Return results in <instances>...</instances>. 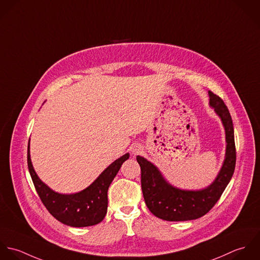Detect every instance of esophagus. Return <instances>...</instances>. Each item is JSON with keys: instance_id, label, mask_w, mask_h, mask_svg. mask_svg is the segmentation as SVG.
I'll use <instances>...</instances> for the list:
<instances>
[{"instance_id": "34e87169", "label": "esophagus", "mask_w": 260, "mask_h": 260, "mask_svg": "<svg viewBox=\"0 0 260 260\" xmlns=\"http://www.w3.org/2000/svg\"><path fill=\"white\" fill-rule=\"evenodd\" d=\"M142 150H143V149H142V147H141L140 145H135V146L132 147V153H133V155H135V156H136V155H139Z\"/></svg>"}]
</instances>
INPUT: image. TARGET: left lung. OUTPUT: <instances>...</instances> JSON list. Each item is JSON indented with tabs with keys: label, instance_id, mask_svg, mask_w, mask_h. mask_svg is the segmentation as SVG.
Masks as SVG:
<instances>
[{
	"label": "left lung",
	"instance_id": "left-lung-1",
	"mask_svg": "<svg viewBox=\"0 0 260 260\" xmlns=\"http://www.w3.org/2000/svg\"><path fill=\"white\" fill-rule=\"evenodd\" d=\"M209 105L221 119L225 131L226 150L222 167L215 180L203 189L184 190L170 184L158 168L144 156H137L142 171V190L146 205L159 219L188 221L198 219L217 203L229 184L235 169L236 151L231 115L223 101L211 91Z\"/></svg>",
	"mask_w": 260,
	"mask_h": 260
}]
</instances>
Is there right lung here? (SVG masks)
I'll use <instances>...</instances> for the list:
<instances>
[{
	"mask_svg": "<svg viewBox=\"0 0 260 260\" xmlns=\"http://www.w3.org/2000/svg\"><path fill=\"white\" fill-rule=\"evenodd\" d=\"M129 154L118 157L85 189L73 194H61L48 187L36 174L28 145V168L36 191L54 218L71 227H87L101 223L107 212V190Z\"/></svg>",
	"mask_w": 260,
	"mask_h": 260,
	"instance_id": "obj_1",
	"label": "right lung"
}]
</instances>
